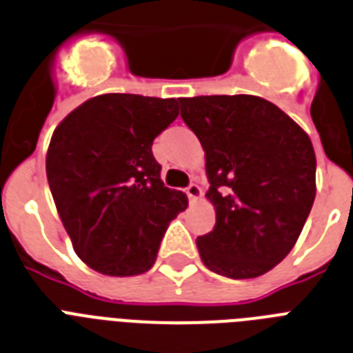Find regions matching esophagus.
Segmentation results:
<instances>
[{"label":"esophagus","instance_id":"obj_1","mask_svg":"<svg viewBox=\"0 0 353 353\" xmlns=\"http://www.w3.org/2000/svg\"><path fill=\"white\" fill-rule=\"evenodd\" d=\"M186 196H188V199H190V203H196L201 199L203 196V190H201V186L196 185V183H192L188 188H186Z\"/></svg>","mask_w":353,"mask_h":353}]
</instances>
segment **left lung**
Returning a JSON list of instances; mask_svg holds the SVG:
<instances>
[{
  "label": "left lung",
  "mask_w": 353,
  "mask_h": 353,
  "mask_svg": "<svg viewBox=\"0 0 353 353\" xmlns=\"http://www.w3.org/2000/svg\"><path fill=\"white\" fill-rule=\"evenodd\" d=\"M203 150L216 226L197 237L208 270L252 279L285 259L316 199V152L290 116L259 96L181 97Z\"/></svg>",
  "instance_id": "left-lung-1"
}]
</instances>
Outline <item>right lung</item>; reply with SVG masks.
<instances>
[{
    "label": "right lung",
    "mask_w": 353,
    "mask_h": 353,
    "mask_svg": "<svg viewBox=\"0 0 353 353\" xmlns=\"http://www.w3.org/2000/svg\"><path fill=\"white\" fill-rule=\"evenodd\" d=\"M177 99L101 94L74 108L47 150V179L77 257L103 276L145 274L188 197L161 181L152 143Z\"/></svg>",
    "instance_id": "right-lung-1"
}]
</instances>
